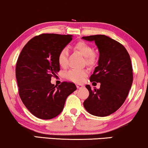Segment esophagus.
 <instances>
[{"label":"esophagus","instance_id":"obj_1","mask_svg":"<svg viewBox=\"0 0 148 148\" xmlns=\"http://www.w3.org/2000/svg\"><path fill=\"white\" fill-rule=\"evenodd\" d=\"M76 87H77L78 89H81V88L83 87V85H80V84H76Z\"/></svg>","mask_w":148,"mask_h":148}]
</instances>
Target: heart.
Here are the masks:
<instances>
[{
    "label": "heart",
    "mask_w": 148,
    "mask_h": 148,
    "mask_svg": "<svg viewBox=\"0 0 148 148\" xmlns=\"http://www.w3.org/2000/svg\"><path fill=\"white\" fill-rule=\"evenodd\" d=\"M74 49L79 52L85 57V62L89 65H93L96 63V55L92 46L87 43L80 41L76 43ZM68 50L66 48H63L59 52L58 55V63L61 67L64 68L68 64ZM87 75V70L86 69H71L65 74V77L71 81L75 83H80L84 78Z\"/></svg>",
    "instance_id": "b5f03b06"
}]
</instances>
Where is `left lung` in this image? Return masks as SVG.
I'll use <instances>...</instances> for the list:
<instances>
[{"label":"left lung","instance_id":"8db88e82","mask_svg":"<svg viewBox=\"0 0 148 148\" xmlns=\"http://www.w3.org/2000/svg\"><path fill=\"white\" fill-rule=\"evenodd\" d=\"M94 41L100 52L98 65L90 76L95 85L100 83V89L85 86L89 95L83 106L91 115L105 117L121 107L131 88L133 74L130 55L122 44L104 35L83 37Z\"/></svg>","mask_w":148,"mask_h":148}]
</instances>
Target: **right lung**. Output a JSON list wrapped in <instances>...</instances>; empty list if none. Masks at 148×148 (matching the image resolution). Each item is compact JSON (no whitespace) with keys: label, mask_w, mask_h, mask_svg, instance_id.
<instances>
[{"label":"right lung","mask_w":148,"mask_h":148,"mask_svg":"<svg viewBox=\"0 0 148 148\" xmlns=\"http://www.w3.org/2000/svg\"><path fill=\"white\" fill-rule=\"evenodd\" d=\"M72 40L71 35L43 33L30 40L22 48L16 67L19 96L35 117L50 119L60 114L67 97L76 89L75 84L50 83L60 70L58 55Z\"/></svg>","instance_id":"obj_1"}]
</instances>
